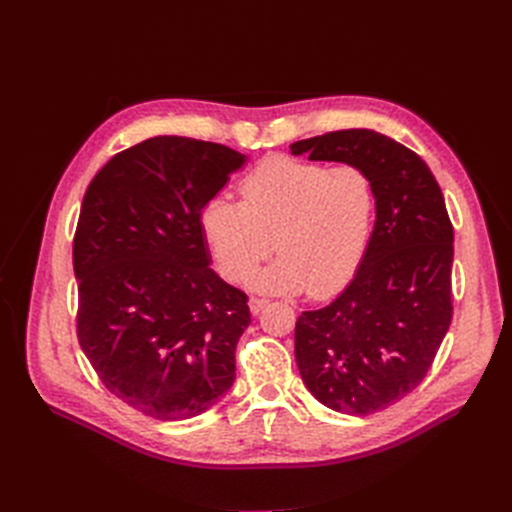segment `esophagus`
I'll use <instances>...</instances> for the list:
<instances>
[{
  "instance_id": "34e87169",
  "label": "esophagus",
  "mask_w": 512,
  "mask_h": 512,
  "mask_svg": "<svg viewBox=\"0 0 512 512\" xmlns=\"http://www.w3.org/2000/svg\"><path fill=\"white\" fill-rule=\"evenodd\" d=\"M269 305V301L267 299H258V297H252L250 299V312L254 314V316H258L262 309H265Z\"/></svg>"
}]
</instances>
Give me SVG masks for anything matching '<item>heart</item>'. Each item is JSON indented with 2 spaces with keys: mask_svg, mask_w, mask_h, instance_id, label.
Segmentation results:
<instances>
[{
  "mask_svg": "<svg viewBox=\"0 0 512 512\" xmlns=\"http://www.w3.org/2000/svg\"><path fill=\"white\" fill-rule=\"evenodd\" d=\"M241 203L213 196L200 228L220 273L243 282L273 245L282 252L252 277L260 292L329 297L342 290L374 226L376 192L363 168L290 158L260 162L239 183Z\"/></svg>",
  "mask_w": 512,
  "mask_h": 512,
  "instance_id": "b5f03b06",
  "label": "heart"
}]
</instances>
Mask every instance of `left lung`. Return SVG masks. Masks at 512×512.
Wrapping results in <instances>:
<instances>
[{"mask_svg":"<svg viewBox=\"0 0 512 512\" xmlns=\"http://www.w3.org/2000/svg\"><path fill=\"white\" fill-rule=\"evenodd\" d=\"M292 156L363 168L376 222L354 280L294 327L301 378L320 404L365 416L423 382L451 327L453 224L425 160L374 130H339L290 145Z\"/></svg>","mask_w":512,"mask_h":512,"instance_id":"8db88e82","label":"left lung"}]
</instances>
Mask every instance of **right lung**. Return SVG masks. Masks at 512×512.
I'll return each mask as SVG.
<instances>
[{"label":"right lung","instance_id":"1","mask_svg":"<svg viewBox=\"0 0 512 512\" xmlns=\"http://www.w3.org/2000/svg\"><path fill=\"white\" fill-rule=\"evenodd\" d=\"M245 162L226 145L153 136L85 192L72 250L79 344L108 391L158 421L203 414L235 382L252 316L211 269L200 213Z\"/></svg>","mask_w":512,"mask_h":512}]
</instances>
